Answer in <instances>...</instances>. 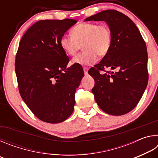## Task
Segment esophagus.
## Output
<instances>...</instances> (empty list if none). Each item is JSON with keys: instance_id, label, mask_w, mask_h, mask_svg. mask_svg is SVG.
I'll return each mask as SVG.
<instances>
[{"instance_id": "esophagus-1", "label": "esophagus", "mask_w": 158, "mask_h": 158, "mask_svg": "<svg viewBox=\"0 0 158 158\" xmlns=\"http://www.w3.org/2000/svg\"><path fill=\"white\" fill-rule=\"evenodd\" d=\"M83 69H84V73L85 74H88V70H89V69H88V68H86V67H84V68H83Z\"/></svg>"}]
</instances>
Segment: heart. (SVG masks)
Here are the masks:
<instances>
[{
  "mask_svg": "<svg viewBox=\"0 0 158 158\" xmlns=\"http://www.w3.org/2000/svg\"><path fill=\"white\" fill-rule=\"evenodd\" d=\"M72 35H63L60 40L62 49L69 56H74L81 49L84 52L73 59V63L79 65H90L99 56H105L112 44V33L106 24L94 22L80 23L74 26Z\"/></svg>",
  "mask_w": 158,
  "mask_h": 158,
  "instance_id": "b5f03b06",
  "label": "heart"
}]
</instances>
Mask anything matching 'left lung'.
Instances as JSON below:
<instances>
[{"mask_svg": "<svg viewBox=\"0 0 158 158\" xmlns=\"http://www.w3.org/2000/svg\"><path fill=\"white\" fill-rule=\"evenodd\" d=\"M84 21H104L112 33L109 52L89 70L95 80L92 92L96 102L108 114H127L137 106L148 84L145 42L135 23L116 10H104ZM106 67L117 71L100 74L99 71Z\"/></svg>", "mask_w": 158, "mask_h": 158, "instance_id": "left-lung-1", "label": "left lung"}]
</instances>
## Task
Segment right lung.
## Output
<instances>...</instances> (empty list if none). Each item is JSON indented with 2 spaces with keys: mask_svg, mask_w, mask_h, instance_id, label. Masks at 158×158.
Listing matches in <instances>:
<instances>
[{
  "mask_svg": "<svg viewBox=\"0 0 158 158\" xmlns=\"http://www.w3.org/2000/svg\"><path fill=\"white\" fill-rule=\"evenodd\" d=\"M76 20H41L28 29L19 42L15 72L21 98L37 118L49 123L70 116L74 93L84 71L81 65L68 68L69 58L60 44Z\"/></svg>",
  "mask_w": 158,
  "mask_h": 158,
  "instance_id": "right-lung-1",
  "label": "right lung"
}]
</instances>
